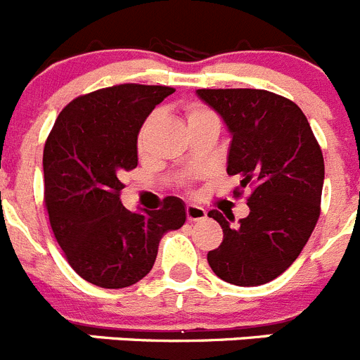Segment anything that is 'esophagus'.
Returning a JSON list of instances; mask_svg holds the SVG:
<instances>
[{
    "label": "esophagus",
    "mask_w": 360,
    "mask_h": 360,
    "mask_svg": "<svg viewBox=\"0 0 360 360\" xmlns=\"http://www.w3.org/2000/svg\"><path fill=\"white\" fill-rule=\"evenodd\" d=\"M186 217L190 221H199V220H204V218L207 217L206 210L200 206H197V204H188L186 206Z\"/></svg>",
    "instance_id": "34e87169"
}]
</instances>
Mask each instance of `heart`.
Returning <instances> with one entry per match:
<instances>
[{
  "instance_id": "heart-1",
  "label": "heart",
  "mask_w": 360,
  "mask_h": 360,
  "mask_svg": "<svg viewBox=\"0 0 360 360\" xmlns=\"http://www.w3.org/2000/svg\"><path fill=\"white\" fill-rule=\"evenodd\" d=\"M204 117H214V115L210 112V110H206V108H202V106H199V104H195V106H191L190 112H188V119H190V120L204 119Z\"/></svg>"
}]
</instances>
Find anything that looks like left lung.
<instances>
[{
  "mask_svg": "<svg viewBox=\"0 0 360 360\" xmlns=\"http://www.w3.org/2000/svg\"><path fill=\"white\" fill-rule=\"evenodd\" d=\"M197 96L233 136L227 174L252 186L250 213L236 227L220 211L207 213L224 231L207 263L229 284L261 286L293 264L314 231L323 154L304 112L286 97L256 89H200Z\"/></svg>",
  "mask_w": 360,
  "mask_h": 360,
  "instance_id": "1",
  "label": "left lung"
}]
</instances>
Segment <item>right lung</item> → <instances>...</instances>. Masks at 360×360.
<instances>
[{
  "label": "right lung",
  "mask_w": 360,
  "mask_h": 360,
  "mask_svg": "<svg viewBox=\"0 0 360 360\" xmlns=\"http://www.w3.org/2000/svg\"><path fill=\"white\" fill-rule=\"evenodd\" d=\"M170 86H108L60 112L44 147V200L72 270L106 290L142 281L163 234L183 227L184 202L167 197L154 211L120 202V176L139 165V133Z\"/></svg>",
  "instance_id": "1"
}]
</instances>
